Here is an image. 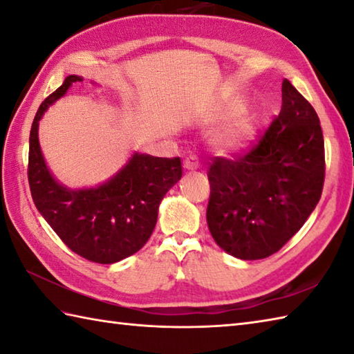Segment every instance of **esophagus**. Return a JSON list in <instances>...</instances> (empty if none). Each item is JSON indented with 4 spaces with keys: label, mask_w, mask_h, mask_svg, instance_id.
I'll return each mask as SVG.
<instances>
[{
    "label": "esophagus",
    "mask_w": 354,
    "mask_h": 354,
    "mask_svg": "<svg viewBox=\"0 0 354 354\" xmlns=\"http://www.w3.org/2000/svg\"><path fill=\"white\" fill-rule=\"evenodd\" d=\"M200 166V163H198V158H197V156H194V154H191L189 157H186L185 158V162H183V168L185 169H188V171H194V169H197Z\"/></svg>",
    "instance_id": "esophagus-1"
}]
</instances>
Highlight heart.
Returning a JSON list of instances; mask_svg holds the SVG:
<instances>
[{
	"label": "heart",
	"instance_id": "heart-1",
	"mask_svg": "<svg viewBox=\"0 0 354 354\" xmlns=\"http://www.w3.org/2000/svg\"><path fill=\"white\" fill-rule=\"evenodd\" d=\"M257 137V122L250 115L236 120L223 134L217 138V146L226 154H236L250 148Z\"/></svg>",
	"mask_w": 354,
	"mask_h": 354
}]
</instances>
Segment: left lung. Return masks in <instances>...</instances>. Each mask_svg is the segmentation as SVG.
<instances>
[{"instance_id": "8db88e82", "label": "left lung", "mask_w": 354, "mask_h": 354, "mask_svg": "<svg viewBox=\"0 0 354 354\" xmlns=\"http://www.w3.org/2000/svg\"><path fill=\"white\" fill-rule=\"evenodd\" d=\"M324 178L321 122L315 108L283 80L281 114L259 142L232 160H212L206 209L211 236L237 259L274 254L315 211Z\"/></svg>"}]
</instances>
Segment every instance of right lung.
I'll use <instances>...</instances> for the list:
<instances>
[{"label": "right lung", "instance_id": "1", "mask_svg": "<svg viewBox=\"0 0 354 354\" xmlns=\"http://www.w3.org/2000/svg\"><path fill=\"white\" fill-rule=\"evenodd\" d=\"M82 77L69 75L44 100L29 137L28 178L39 214L78 256L95 263H115L137 252L156 228L158 205L182 177L180 158L134 152L108 182L95 188L71 189L57 182L44 162L38 123L50 104Z\"/></svg>", "mask_w": 354, "mask_h": 354}]
</instances>
